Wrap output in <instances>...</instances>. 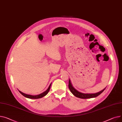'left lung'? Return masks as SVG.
Instances as JSON below:
<instances>
[{
	"label": "left lung",
	"mask_w": 122,
	"mask_h": 122,
	"mask_svg": "<svg viewBox=\"0 0 122 122\" xmlns=\"http://www.w3.org/2000/svg\"><path fill=\"white\" fill-rule=\"evenodd\" d=\"M68 88L70 91V92H72V94L75 96L76 97L80 98H93V97H96L101 95L102 93L104 91V90L105 89H104L102 91H100L99 92L95 93V94H84V93L81 92H80L76 90L73 87L72 85L71 84L70 80L69 79V84H68Z\"/></svg>",
	"instance_id": "left-lung-1"
}]
</instances>
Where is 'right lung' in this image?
Segmentation results:
<instances>
[{
    "mask_svg": "<svg viewBox=\"0 0 122 122\" xmlns=\"http://www.w3.org/2000/svg\"><path fill=\"white\" fill-rule=\"evenodd\" d=\"M51 84L52 83L50 84V86L49 88L47 89V90L45 91L44 92H42V94H40L38 95H36V96H32V95H27V94H25V93H23V92H20V91H19V92L20 93V94L22 95L23 96H24L25 97H27V98H32V99H37V98H41L42 97H43L44 96H45L48 93V92H49L50 91V87H51Z\"/></svg>",
    "mask_w": 122,
    "mask_h": 122,
    "instance_id": "add662e5",
    "label": "right lung"
}]
</instances>
